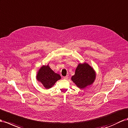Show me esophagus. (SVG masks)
Here are the masks:
<instances>
[{
  "instance_id": "esophagus-1",
  "label": "esophagus",
  "mask_w": 128,
  "mask_h": 128,
  "mask_svg": "<svg viewBox=\"0 0 128 128\" xmlns=\"http://www.w3.org/2000/svg\"><path fill=\"white\" fill-rule=\"evenodd\" d=\"M63 78L64 80H67L68 78V76L67 75V76H64V77H63Z\"/></svg>"
}]
</instances>
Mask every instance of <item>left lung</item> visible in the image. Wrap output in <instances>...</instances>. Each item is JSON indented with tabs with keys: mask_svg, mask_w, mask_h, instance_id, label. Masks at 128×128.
<instances>
[{
	"mask_svg": "<svg viewBox=\"0 0 128 128\" xmlns=\"http://www.w3.org/2000/svg\"><path fill=\"white\" fill-rule=\"evenodd\" d=\"M96 78V72L94 68L86 63H80L72 76L71 80L80 89H83L92 84Z\"/></svg>",
	"mask_w": 128,
	"mask_h": 128,
	"instance_id": "8db88e82",
	"label": "left lung"
}]
</instances>
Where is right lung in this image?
Masks as SVG:
<instances>
[{
	"label": "right lung",
	"mask_w": 128,
	"mask_h": 128,
	"mask_svg": "<svg viewBox=\"0 0 128 128\" xmlns=\"http://www.w3.org/2000/svg\"><path fill=\"white\" fill-rule=\"evenodd\" d=\"M60 79V75L51 70L48 65L42 66L38 70L37 74V80L40 82L46 89L53 86L55 83Z\"/></svg>",
	"instance_id": "right-lung-1"
}]
</instances>
